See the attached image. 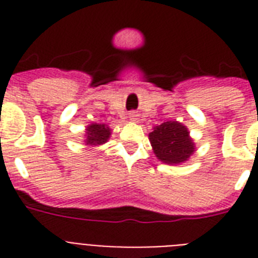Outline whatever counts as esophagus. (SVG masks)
<instances>
[{"label":"esophagus","instance_id":"34e87169","mask_svg":"<svg viewBox=\"0 0 258 258\" xmlns=\"http://www.w3.org/2000/svg\"><path fill=\"white\" fill-rule=\"evenodd\" d=\"M128 117H130V120H131V121H137L138 120V113L135 112V111H133V112L128 113Z\"/></svg>","mask_w":258,"mask_h":258}]
</instances>
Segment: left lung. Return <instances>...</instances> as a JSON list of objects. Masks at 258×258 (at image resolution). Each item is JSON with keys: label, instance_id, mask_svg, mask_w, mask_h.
<instances>
[{"label": "left lung", "instance_id": "8db88e82", "mask_svg": "<svg viewBox=\"0 0 258 258\" xmlns=\"http://www.w3.org/2000/svg\"><path fill=\"white\" fill-rule=\"evenodd\" d=\"M149 139L155 157L167 165L183 163L196 151L187 127L179 121H165L154 127L149 134Z\"/></svg>", "mask_w": 258, "mask_h": 258}]
</instances>
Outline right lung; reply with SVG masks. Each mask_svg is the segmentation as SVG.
Instances as JSON below:
<instances>
[{
    "mask_svg": "<svg viewBox=\"0 0 258 258\" xmlns=\"http://www.w3.org/2000/svg\"><path fill=\"white\" fill-rule=\"evenodd\" d=\"M109 135H111V130L108 125L92 123L86 128L84 143L86 146H100L108 141Z\"/></svg>",
    "mask_w": 258,
    "mask_h": 258,
    "instance_id": "obj_1",
    "label": "right lung"
}]
</instances>
